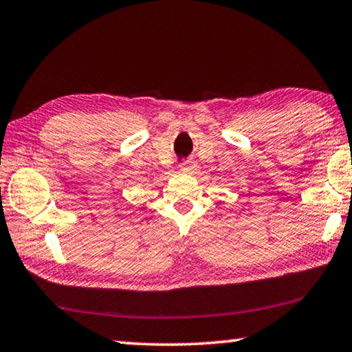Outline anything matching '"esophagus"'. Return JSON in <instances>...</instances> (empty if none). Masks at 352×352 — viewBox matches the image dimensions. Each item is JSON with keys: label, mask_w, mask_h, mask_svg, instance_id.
I'll list each match as a JSON object with an SVG mask.
<instances>
[{"label": "esophagus", "mask_w": 352, "mask_h": 352, "mask_svg": "<svg viewBox=\"0 0 352 352\" xmlns=\"http://www.w3.org/2000/svg\"><path fill=\"white\" fill-rule=\"evenodd\" d=\"M180 170L182 172H186V174H192V172L195 170V164H194V162H186L184 164H182L180 166Z\"/></svg>", "instance_id": "1"}]
</instances>
